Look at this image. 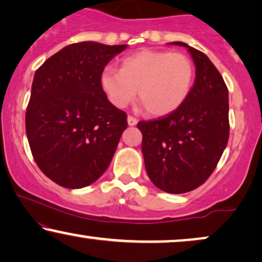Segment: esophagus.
Masks as SVG:
<instances>
[{
    "label": "esophagus",
    "instance_id": "esophagus-1",
    "mask_svg": "<svg viewBox=\"0 0 262 262\" xmlns=\"http://www.w3.org/2000/svg\"><path fill=\"white\" fill-rule=\"evenodd\" d=\"M127 121H128V124L129 125H137L138 124V120L135 117H133V116H128Z\"/></svg>",
    "mask_w": 262,
    "mask_h": 262
}]
</instances>
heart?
<instances>
[{"label":"heart","instance_id":"1","mask_svg":"<svg viewBox=\"0 0 262 262\" xmlns=\"http://www.w3.org/2000/svg\"><path fill=\"white\" fill-rule=\"evenodd\" d=\"M193 61L182 52L141 50L123 58L121 69L107 66L100 87L114 106L123 109L138 96L148 114L160 116L176 110L194 81Z\"/></svg>","mask_w":262,"mask_h":262}]
</instances>
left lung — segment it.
<instances>
[{
  "label": "left lung",
  "mask_w": 262,
  "mask_h": 262,
  "mask_svg": "<svg viewBox=\"0 0 262 262\" xmlns=\"http://www.w3.org/2000/svg\"><path fill=\"white\" fill-rule=\"evenodd\" d=\"M195 64V81L186 100L166 116L140 121L142 156L153 184L170 194L194 190L206 181L229 140V92L204 52L182 41Z\"/></svg>",
  "instance_id": "obj_1"
}]
</instances>
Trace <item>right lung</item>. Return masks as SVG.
I'll return each mask as SVG.
<instances>
[{
    "mask_svg": "<svg viewBox=\"0 0 262 262\" xmlns=\"http://www.w3.org/2000/svg\"><path fill=\"white\" fill-rule=\"evenodd\" d=\"M127 45L81 41L61 49L36 71L26 135L44 175L69 189L96 182L127 128V115L100 87V73Z\"/></svg>",
    "mask_w": 262,
    "mask_h": 262,
    "instance_id": "1",
    "label": "right lung"
}]
</instances>
